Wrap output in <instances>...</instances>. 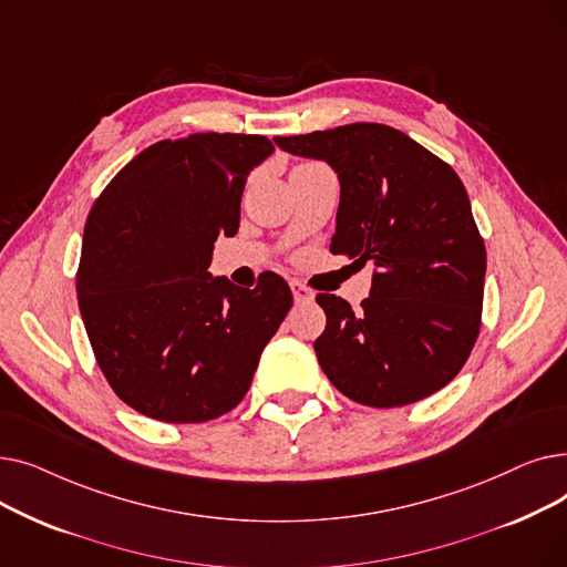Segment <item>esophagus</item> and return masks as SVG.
<instances>
[{
    "mask_svg": "<svg viewBox=\"0 0 567 567\" xmlns=\"http://www.w3.org/2000/svg\"><path fill=\"white\" fill-rule=\"evenodd\" d=\"M291 291H293L296 303H312L315 301V291L310 287H306L303 282H299V280L291 282Z\"/></svg>",
    "mask_w": 567,
    "mask_h": 567,
    "instance_id": "1",
    "label": "esophagus"
}]
</instances>
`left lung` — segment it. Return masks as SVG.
Returning a JSON list of instances; mask_svg holds the SVG:
<instances>
[{
    "label": "left lung",
    "instance_id": "1",
    "mask_svg": "<svg viewBox=\"0 0 567 567\" xmlns=\"http://www.w3.org/2000/svg\"><path fill=\"white\" fill-rule=\"evenodd\" d=\"M340 178L331 252L374 266L361 310L317 293L326 329L317 361L349 400L419 402L464 368L481 333L487 252L457 172L402 131L347 124L276 137Z\"/></svg>",
    "mask_w": 567,
    "mask_h": 567
}]
</instances>
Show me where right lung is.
<instances>
[{"label":"right lung","mask_w":567,"mask_h":567,"mask_svg":"<svg viewBox=\"0 0 567 567\" xmlns=\"http://www.w3.org/2000/svg\"><path fill=\"white\" fill-rule=\"evenodd\" d=\"M264 135L195 133L146 146L89 212L75 276L96 363L148 419L206 423L250 389L259 355L291 308L264 271L255 289L212 278L214 244L234 236Z\"/></svg>","instance_id":"1"}]
</instances>
